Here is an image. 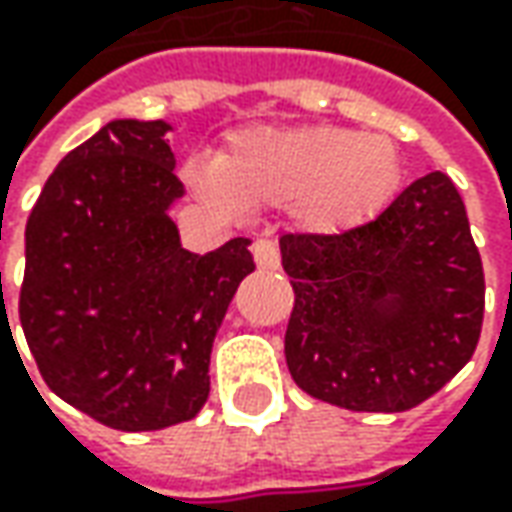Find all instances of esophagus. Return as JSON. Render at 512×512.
Listing matches in <instances>:
<instances>
[{
    "instance_id": "obj_1",
    "label": "esophagus",
    "mask_w": 512,
    "mask_h": 512,
    "mask_svg": "<svg viewBox=\"0 0 512 512\" xmlns=\"http://www.w3.org/2000/svg\"><path fill=\"white\" fill-rule=\"evenodd\" d=\"M253 259L262 270H276L279 267V247L270 239H256L253 242Z\"/></svg>"
}]
</instances>
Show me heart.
<instances>
[{
	"mask_svg": "<svg viewBox=\"0 0 512 512\" xmlns=\"http://www.w3.org/2000/svg\"><path fill=\"white\" fill-rule=\"evenodd\" d=\"M399 176L393 139L330 125L247 128L216 159L185 165L187 185L227 213L290 202L299 225L325 236L370 222Z\"/></svg>",
	"mask_w": 512,
	"mask_h": 512,
	"instance_id": "obj_1",
	"label": "heart"
}]
</instances>
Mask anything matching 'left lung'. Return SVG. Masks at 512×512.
<instances>
[{"label": "left lung", "mask_w": 512, "mask_h": 512, "mask_svg": "<svg viewBox=\"0 0 512 512\" xmlns=\"http://www.w3.org/2000/svg\"><path fill=\"white\" fill-rule=\"evenodd\" d=\"M293 279L285 359L307 396L359 413H402L470 362L484 273L456 185L427 170L362 227L282 236Z\"/></svg>", "instance_id": "1"}]
</instances>
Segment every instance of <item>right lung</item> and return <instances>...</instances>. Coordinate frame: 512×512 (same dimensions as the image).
I'll return each mask as SVG.
<instances>
[{"instance_id":"obj_1","label":"right lung","mask_w":512,"mask_h":512,"mask_svg":"<svg viewBox=\"0 0 512 512\" xmlns=\"http://www.w3.org/2000/svg\"><path fill=\"white\" fill-rule=\"evenodd\" d=\"M170 122L113 119L56 165L25 230L19 319L50 390L116 430L193 419L250 239L196 256L170 219L185 196Z\"/></svg>"}]
</instances>
